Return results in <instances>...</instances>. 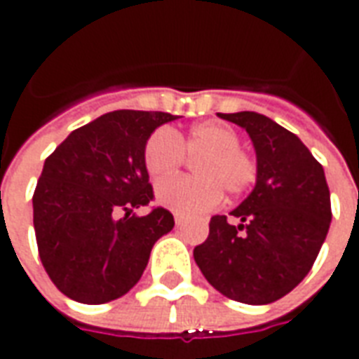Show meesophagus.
Masks as SVG:
<instances>
[{
    "label": "esophagus",
    "mask_w": 359,
    "mask_h": 359,
    "mask_svg": "<svg viewBox=\"0 0 359 359\" xmlns=\"http://www.w3.org/2000/svg\"><path fill=\"white\" fill-rule=\"evenodd\" d=\"M184 221H187V215H184V213H179V211H177V213H175V223H177V225H182Z\"/></svg>",
    "instance_id": "1"
}]
</instances>
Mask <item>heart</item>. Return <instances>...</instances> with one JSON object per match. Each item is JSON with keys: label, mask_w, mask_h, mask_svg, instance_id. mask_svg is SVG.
<instances>
[{"label": "heart", "mask_w": 359, "mask_h": 359, "mask_svg": "<svg viewBox=\"0 0 359 359\" xmlns=\"http://www.w3.org/2000/svg\"><path fill=\"white\" fill-rule=\"evenodd\" d=\"M241 138L229 125L202 121L187 133L161 126L149 134L144 146V165L154 180H163L179 171L187 156L194 159V177L161 182L157 202L179 213H202L215 208L223 190L229 196L242 194L256 180V161L238 148Z\"/></svg>", "instance_id": "b5f03b06"}]
</instances>
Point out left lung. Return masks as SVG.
I'll return each mask as SVG.
<instances>
[{
	"mask_svg": "<svg viewBox=\"0 0 359 359\" xmlns=\"http://www.w3.org/2000/svg\"><path fill=\"white\" fill-rule=\"evenodd\" d=\"M246 128L257 159L256 187L226 215H213L194 259L215 290L242 304H271L300 285L331 225L321 163L302 140L254 111L219 113Z\"/></svg>",
	"mask_w": 359,
	"mask_h": 359,
	"instance_id": "1",
	"label": "left lung"
}]
</instances>
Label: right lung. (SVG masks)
I'll list each match as a JSON object with an SVG mask.
<instances>
[{"label":"right lung","mask_w":359,"mask_h":359,"mask_svg":"<svg viewBox=\"0 0 359 359\" xmlns=\"http://www.w3.org/2000/svg\"><path fill=\"white\" fill-rule=\"evenodd\" d=\"M163 111L118 109L76 128L43 163L32 196L38 254L71 300L105 304L140 280L149 252L175 226L171 211L134 210L154 200L144 146Z\"/></svg>","instance_id":"add662e5"}]
</instances>
